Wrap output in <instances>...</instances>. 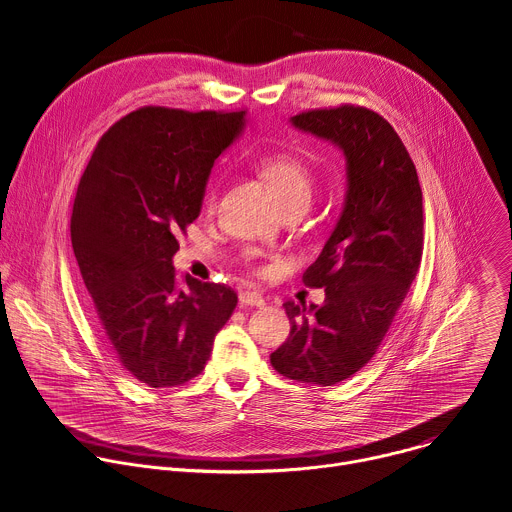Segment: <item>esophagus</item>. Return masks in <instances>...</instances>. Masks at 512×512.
Instances as JSON below:
<instances>
[{
	"label": "esophagus",
	"instance_id": "1",
	"mask_svg": "<svg viewBox=\"0 0 512 512\" xmlns=\"http://www.w3.org/2000/svg\"><path fill=\"white\" fill-rule=\"evenodd\" d=\"M239 302L243 304V306H257V308H261V306H265V298L259 294V291H241L239 294Z\"/></svg>",
	"mask_w": 512,
	"mask_h": 512
}]
</instances>
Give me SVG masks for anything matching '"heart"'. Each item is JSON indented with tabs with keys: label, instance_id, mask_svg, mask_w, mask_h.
I'll return each instance as SVG.
<instances>
[{
	"label": "heart",
	"instance_id": "1",
	"mask_svg": "<svg viewBox=\"0 0 512 512\" xmlns=\"http://www.w3.org/2000/svg\"><path fill=\"white\" fill-rule=\"evenodd\" d=\"M261 172L265 180L271 184L281 206L289 202L304 200L308 202L312 196V174L306 164L289 154H273L261 160ZM216 200L214 190L208 194V206Z\"/></svg>",
	"mask_w": 512,
	"mask_h": 512
}]
</instances>
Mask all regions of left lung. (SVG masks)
Here are the masks:
<instances>
[{
	"instance_id": "8db88e82",
	"label": "left lung",
	"mask_w": 512,
	"mask_h": 512,
	"mask_svg": "<svg viewBox=\"0 0 512 512\" xmlns=\"http://www.w3.org/2000/svg\"><path fill=\"white\" fill-rule=\"evenodd\" d=\"M291 123L344 152L348 190L330 239L304 273L326 300L283 304L291 330L271 364L287 379L330 387L377 354L407 296L423 253V194L401 137L379 113L340 105Z\"/></svg>"
}]
</instances>
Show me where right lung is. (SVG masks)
I'll return each mask as SVG.
<instances>
[{
	"label": "right lung",
	"mask_w": 512,
	"mask_h": 512,
	"mask_svg": "<svg viewBox=\"0 0 512 512\" xmlns=\"http://www.w3.org/2000/svg\"><path fill=\"white\" fill-rule=\"evenodd\" d=\"M239 111L141 107L99 139L79 182L70 239L93 314L121 367L148 387L198 377L237 308L225 283L176 275L178 233L194 223Z\"/></svg>",
	"instance_id": "obj_1"
}]
</instances>
